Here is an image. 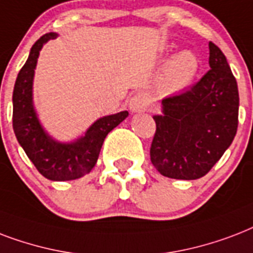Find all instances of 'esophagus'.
I'll list each match as a JSON object with an SVG mask.
<instances>
[{
  "label": "esophagus",
  "mask_w": 253,
  "mask_h": 253,
  "mask_svg": "<svg viewBox=\"0 0 253 253\" xmlns=\"http://www.w3.org/2000/svg\"><path fill=\"white\" fill-rule=\"evenodd\" d=\"M128 107L132 112H142V111H146L149 107L148 96L142 93V92H138L136 95H133L129 99Z\"/></svg>",
  "instance_id": "esophagus-1"
}]
</instances>
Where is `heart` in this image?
<instances>
[{"label": "heart", "instance_id": "heart-1", "mask_svg": "<svg viewBox=\"0 0 253 253\" xmlns=\"http://www.w3.org/2000/svg\"><path fill=\"white\" fill-rule=\"evenodd\" d=\"M198 71V59L193 52L182 51L166 63L161 78V89L165 93H177L185 89Z\"/></svg>", "mask_w": 253, "mask_h": 253}]
</instances>
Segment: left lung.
<instances>
[{
  "mask_svg": "<svg viewBox=\"0 0 253 253\" xmlns=\"http://www.w3.org/2000/svg\"><path fill=\"white\" fill-rule=\"evenodd\" d=\"M210 70L187 91L162 100L154 116L150 161L164 175L198 179L220 160L238 130V83L222 50L210 42Z\"/></svg>",
  "mask_w": 253,
  "mask_h": 253,
  "instance_id": "left-lung-1",
  "label": "left lung"
}]
</instances>
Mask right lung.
Here are the masks:
<instances>
[{
  "mask_svg": "<svg viewBox=\"0 0 253 253\" xmlns=\"http://www.w3.org/2000/svg\"><path fill=\"white\" fill-rule=\"evenodd\" d=\"M54 38L55 33H48L33 44L17 76L13 91V129L19 145L43 177L51 181H71L93 169L107 134L128 117V112L101 117L92 124L85 136L71 144H60L46 134L33 107V78L41 48Z\"/></svg>",
  "mask_w": 253,
  "mask_h": 253,
  "instance_id": "1",
  "label": "right lung"
}]
</instances>
